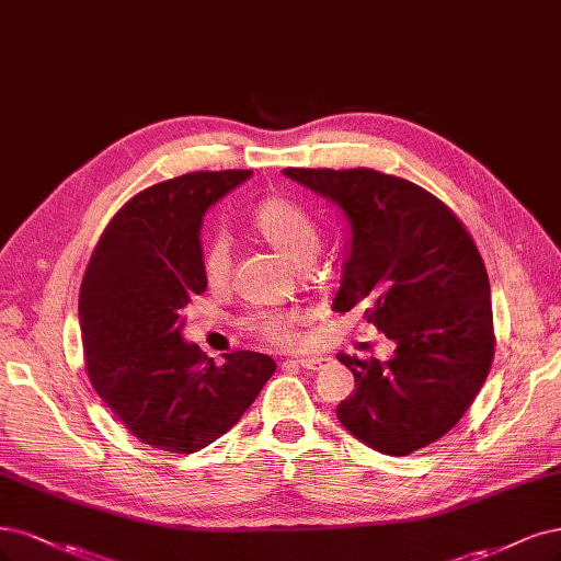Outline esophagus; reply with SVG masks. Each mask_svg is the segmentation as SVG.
<instances>
[{
  "label": "esophagus",
  "mask_w": 561,
  "mask_h": 561,
  "mask_svg": "<svg viewBox=\"0 0 561 561\" xmlns=\"http://www.w3.org/2000/svg\"><path fill=\"white\" fill-rule=\"evenodd\" d=\"M324 362H327V357H297V359H289V364H295V366H301V369H306V371H320L322 366H324Z\"/></svg>",
  "instance_id": "obj_1"
}]
</instances>
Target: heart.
<instances>
[{
  "label": "heart",
  "instance_id": "b5f03b06",
  "mask_svg": "<svg viewBox=\"0 0 561 561\" xmlns=\"http://www.w3.org/2000/svg\"><path fill=\"white\" fill-rule=\"evenodd\" d=\"M255 234L293 266H306L318 253V229L304 210L280 197L260 202L253 214ZM202 268L208 283H220L229 268V250L225 239L216 237L204 245ZM299 313H257L245 327L266 343L295 345L299 341Z\"/></svg>",
  "mask_w": 561,
  "mask_h": 561
}]
</instances>
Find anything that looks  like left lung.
I'll list each match as a JSON object with an SVG mask.
<instances>
[{
    "label": "left lung",
    "mask_w": 561,
    "mask_h": 561,
    "mask_svg": "<svg viewBox=\"0 0 561 561\" xmlns=\"http://www.w3.org/2000/svg\"><path fill=\"white\" fill-rule=\"evenodd\" d=\"M336 204L351 248L332 308L366 304V320L394 341L388 362L336 355L355 392L336 417L366 446L411 455L469 411L494 357L490 280L469 231L420 185L374 169H283Z\"/></svg>",
    "instance_id": "8db88e82"
}]
</instances>
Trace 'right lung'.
Returning <instances> with one entry per match:
<instances>
[{
    "mask_svg": "<svg viewBox=\"0 0 561 561\" xmlns=\"http://www.w3.org/2000/svg\"><path fill=\"white\" fill-rule=\"evenodd\" d=\"M253 171H195L152 185L113 216L85 268L79 318L92 388L141 443L190 455L227 434L276 362L239 351L225 364L183 341L185 306L206 289V210Z\"/></svg>",
    "mask_w": 561,
    "mask_h": 561,
    "instance_id": "right-lung-1",
    "label": "right lung"
}]
</instances>
